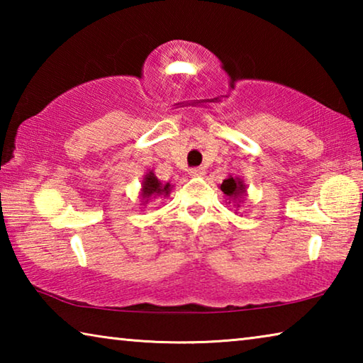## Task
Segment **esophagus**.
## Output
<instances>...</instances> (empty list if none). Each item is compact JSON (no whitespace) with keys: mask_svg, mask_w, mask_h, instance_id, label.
<instances>
[{"mask_svg":"<svg viewBox=\"0 0 363 363\" xmlns=\"http://www.w3.org/2000/svg\"><path fill=\"white\" fill-rule=\"evenodd\" d=\"M203 173H205V169L201 168V167H196V168H190L189 169V174L190 176H203Z\"/></svg>","mask_w":363,"mask_h":363,"instance_id":"34e87169","label":"esophagus"}]
</instances>
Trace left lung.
<instances>
[{
	"label": "left lung",
	"mask_w": 363,
	"mask_h": 363,
	"mask_svg": "<svg viewBox=\"0 0 363 363\" xmlns=\"http://www.w3.org/2000/svg\"><path fill=\"white\" fill-rule=\"evenodd\" d=\"M220 190H223V192L229 196V199L235 201L237 199H242V196H245V194H247V186H245L240 177L230 176V177H227V179H224L223 184H220Z\"/></svg>",
	"instance_id": "1"
}]
</instances>
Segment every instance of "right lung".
<instances>
[{
	"mask_svg": "<svg viewBox=\"0 0 363 363\" xmlns=\"http://www.w3.org/2000/svg\"><path fill=\"white\" fill-rule=\"evenodd\" d=\"M171 192V184H162L158 181V177L153 174V171H149L145 174L143 181V190H140V195H143L144 203H147L153 195H164L167 196Z\"/></svg>",
	"mask_w": 363,
	"mask_h": 363,
	"instance_id": "right-lung-1",
	"label": "right lung"
}]
</instances>
